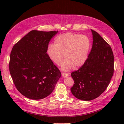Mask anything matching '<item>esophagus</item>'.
Masks as SVG:
<instances>
[{"label": "esophagus", "mask_w": 124, "mask_h": 124, "mask_svg": "<svg viewBox=\"0 0 124 124\" xmlns=\"http://www.w3.org/2000/svg\"><path fill=\"white\" fill-rule=\"evenodd\" d=\"M62 76L63 78H66V77L68 76V74L67 73L62 72Z\"/></svg>", "instance_id": "obj_1"}]
</instances>
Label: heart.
I'll list each match as a JSON object with an SVG mask.
<instances>
[{"label":"heart","instance_id":"b5f03b06","mask_svg":"<svg viewBox=\"0 0 124 124\" xmlns=\"http://www.w3.org/2000/svg\"><path fill=\"white\" fill-rule=\"evenodd\" d=\"M91 41L87 36L72 32L59 35L55 39V44H48L46 54L50 61L57 65L61 64L63 70L67 71L83 66L87 59Z\"/></svg>","mask_w":124,"mask_h":124}]
</instances>
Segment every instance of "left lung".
Instances as JSON below:
<instances>
[{
  "label": "left lung",
  "instance_id": "8db88e82",
  "mask_svg": "<svg viewBox=\"0 0 124 124\" xmlns=\"http://www.w3.org/2000/svg\"><path fill=\"white\" fill-rule=\"evenodd\" d=\"M93 46L84 64L71 73L74 84L70 90L77 98L90 101L107 89L114 73L112 50L99 33L91 30Z\"/></svg>",
  "mask_w": 124,
  "mask_h": 124
}]
</instances>
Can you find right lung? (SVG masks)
I'll return each instance as SVG.
<instances>
[{"label": "right lung", "mask_w": 124, "mask_h": 124, "mask_svg": "<svg viewBox=\"0 0 124 124\" xmlns=\"http://www.w3.org/2000/svg\"><path fill=\"white\" fill-rule=\"evenodd\" d=\"M57 32L33 30L15 44L11 52V76L18 91L28 98H46L61 77L46 54L50 41Z\"/></svg>", "instance_id": "1"}]
</instances>
